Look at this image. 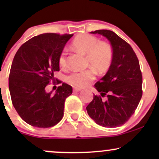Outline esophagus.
I'll return each mask as SVG.
<instances>
[{"label":"esophagus","mask_w":159,"mask_h":159,"mask_svg":"<svg viewBox=\"0 0 159 159\" xmlns=\"http://www.w3.org/2000/svg\"><path fill=\"white\" fill-rule=\"evenodd\" d=\"M81 89H79V88H74L73 89V91L75 93H77V92H80V91H81Z\"/></svg>","instance_id":"1"}]
</instances>
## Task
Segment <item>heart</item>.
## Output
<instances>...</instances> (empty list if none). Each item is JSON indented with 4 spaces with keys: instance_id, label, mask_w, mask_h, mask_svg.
I'll return each mask as SVG.
<instances>
[{
    "instance_id": "obj_1",
    "label": "heart",
    "mask_w": 159,
    "mask_h": 159,
    "mask_svg": "<svg viewBox=\"0 0 159 159\" xmlns=\"http://www.w3.org/2000/svg\"><path fill=\"white\" fill-rule=\"evenodd\" d=\"M72 46L86 54V65L92 67L98 73L107 71L112 63V47L106 42H99L96 36L81 34L72 41ZM66 55V51L63 49L58 57V64L62 69L67 66ZM66 79L73 87H84L95 79V72L92 69L73 72L67 76Z\"/></svg>"
}]
</instances>
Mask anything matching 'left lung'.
<instances>
[{"instance_id": "left-lung-1", "label": "left lung", "mask_w": 159, "mask_h": 159, "mask_svg": "<svg viewBox=\"0 0 159 159\" xmlns=\"http://www.w3.org/2000/svg\"><path fill=\"white\" fill-rule=\"evenodd\" d=\"M91 33L101 34L110 41L114 56L107 74L95 84L100 95H93L87 113L102 126H120L134 114L143 94L139 61L132 46L114 32L98 30Z\"/></svg>"}]
</instances>
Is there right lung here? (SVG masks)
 <instances>
[{
    "label": "right lung",
    "mask_w": 159,
    "mask_h": 159,
    "mask_svg": "<svg viewBox=\"0 0 159 159\" xmlns=\"http://www.w3.org/2000/svg\"><path fill=\"white\" fill-rule=\"evenodd\" d=\"M73 34L47 33L34 36L21 45L11 66L9 89L14 107L24 121L38 128L55 125L63 116L65 100L72 93L63 83L55 94L46 87L62 81L54 77L60 71L58 57Z\"/></svg>",
    "instance_id": "add662e5"
}]
</instances>
